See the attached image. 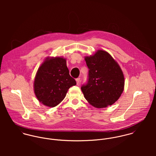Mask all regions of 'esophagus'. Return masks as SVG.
Segmentation results:
<instances>
[{
  "instance_id": "34e87169",
  "label": "esophagus",
  "mask_w": 156,
  "mask_h": 156,
  "mask_svg": "<svg viewBox=\"0 0 156 156\" xmlns=\"http://www.w3.org/2000/svg\"><path fill=\"white\" fill-rule=\"evenodd\" d=\"M76 80L77 85H79V83H80V78H77V79H76Z\"/></svg>"
}]
</instances>
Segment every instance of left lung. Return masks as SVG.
Segmentation results:
<instances>
[{"instance_id": "8db88e82", "label": "left lung", "mask_w": 156, "mask_h": 156, "mask_svg": "<svg viewBox=\"0 0 156 156\" xmlns=\"http://www.w3.org/2000/svg\"><path fill=\"white\" fill-rule=\"evenodd\" d=\"M85 59L89 68L87 83L81 87L85 98L97 108L113 105L118 100L124 87L121 68L111 55L103 50H98Z\"/></svg>"}]
</instances>
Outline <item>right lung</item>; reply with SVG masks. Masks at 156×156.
<instances>
[{"label":"right lung","instance_id":"obj_1","mask_svg":"<svg viewBox=\"0 0 156 156\" xmlns=\"http://www.w3.org/2000/svg\"><path fill=\"white\" fill-rule=\"evenodd\" d=\"M76 85L69 74L66 59L61 57L47 58L37 73L34 92L45 106L53 108L66 97L68 89Z\"/></svg>","mask_w":156,"mask_h":156}]
</instances>
